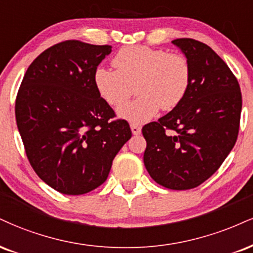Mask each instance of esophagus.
<instances>
[{
	"label": "esophagus",
	"mask_w": 253,
	"mask_h": 253,
	"mask_svg": "<svg viewBox=\"0 0 253 253\" xmlns=\"http://www.w3.org/2000/svg\"><path fill=\"white\" fill-rule=\"evenodd\" d=\"M130 129H132V133L134 135H139L140 133H141V127L138 126V125L132 124V125H130Z\"/></svg>",
	"instance_id": "1"
}]
</instances>
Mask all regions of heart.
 Wrapping results in <instances>:
<instances>
[{
    "instance_id": "1",
    "label": "heart",
    "mask_w": 253,
    "mask_h": 253,
    "mask_svg": "<svg viewBox=\"0 0 253 253\" xmlns=\"http://www.w3.org/2000/svg\"><path fill=\"white\" fill-rule=\"evenodd\" d=\"M112 62L115 71L97 68L94 84L100 96L113 107L126 102L135 86L139 96L118 108L119 117L129 123H145L160 108L171 111L190 89L192 69L182 54L127 45L118 51Z\"/></svg>"
}]
</instances>
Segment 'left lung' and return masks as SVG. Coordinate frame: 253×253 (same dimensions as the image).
<instances>
[{"label": "left lung", "instance_id": "obj_1", "mask_svg": "<svg viewBox=\"0 0 253 253\" xmlns=\"http://www.w3.org/2000/svg\"><path fill=\"white\" fill-rule=\"evenodd\" d=\"M172 43L192 69L184 100L142 127L144 164L154 181L171 190H190L208 180L236 144L242 112L238 81L212 48L193 39Z\"/></svg>", "mask_w": 253, "mask_h": 253}]
</instances>
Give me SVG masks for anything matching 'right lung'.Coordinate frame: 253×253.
Masks as SVG:
<instances>
[{
  "instance_id": "1",
  "label": "right lung",
  "mask_w": 253,
  "mask_h": 253,
  "mask_svg": "<svg viewBox=\"0 0 253 253\" xmlns=\"http://www.w3.org/2000/svg\"><path fill=\"white\" fill-rule=\"evenodd\" d=\"M112 45L68 40L28 67L15 117L34 171L57 192L80 196L103 184L120 148L132 136L126 120L100 96L94 73Z\"/></svg>"
}]
</instances>
